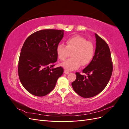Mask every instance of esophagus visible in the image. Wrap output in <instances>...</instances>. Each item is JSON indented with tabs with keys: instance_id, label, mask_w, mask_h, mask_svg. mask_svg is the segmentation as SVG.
I'll use <instances>...</instances> for the list:
<instances>
[{
	"instance_id": "esophagus-1",
	"label": "esophagus",
	"mask_w": 129,
	"mask_h": 129,
	"mask_svg": "<svg viewBox=\"0 0 129 129\" xmlns=\"http://www.w3.org/2000/svg\"><path fill=\"white\" fill-rule=\"evenodd\" d=\"M64 73L65 74H68L69 73V72L68 71H67V70H64Z\"/></svg>"
}]
</instances>
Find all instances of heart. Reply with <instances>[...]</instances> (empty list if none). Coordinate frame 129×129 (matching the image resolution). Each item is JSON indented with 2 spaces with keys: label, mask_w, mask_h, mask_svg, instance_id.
<instances>
[{
  "label": "heart",
  "mask_w": 129,
  "mask_h": 129,
  "mask_svg": "<svg viewBox=\"0 0 129 129\" xmlns=\"http://www.w3.org/2000/svg\"><path fill=\"white\" fill-rule=\"evenodd\" d=\"M66 44V46L62 44L57 46L56 54L60 60L64 61L71 53L72 58L61 64L67 71L76 69L81 64L87 66L92 60L94 55V46L86 39L75 36L68 39Z\"/></svg>",
  "instance_id": "1"
}]
</instances>
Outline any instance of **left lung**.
<instances>
[{
	"mask_svg": "<svg viewBox=\"0 0 129 129\" xmlns=\"http://www.w3.org/2000/svg\"><path fill=\"white\" fill-rule=\"evenodd\" d=\"M96 49L92 60L83 71L87 76L76 73L72 83L78 95L89 98L98 95L106 87L112 75L113 66L110 50L107 42L95 33Z\"/></svg>",
	"mask_w": 129,
	"mask_h": 129,
	"instance_id": "obj_1",
	"label": "left lung"
}]
</instances>
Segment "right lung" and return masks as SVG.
Segmentation results:
<instances>
[{
    "instance_id": "obj_1",
    "label": "right lung",
    "mask_w": 129,
    "mask_h": 129,
    "mask_svg": "<svg viewBox=\"0 0 129 129\" xmlns=\"http://www.w3.org/2000/svg\"><path fill=\"white\" fill-rule=\"evenodd\" d=\"M63 35V30L43 29L25 40L19 59L18 74L23 87L31 94L47 95L63 74V68L54 66L57 60V46Z\"/></svg>"
}]
</instances>
